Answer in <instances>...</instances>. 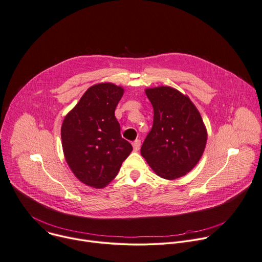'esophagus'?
<instances>
[{
  "instance_id": "1",
  "label": "esophagus",
  "mask_w": 262,
  "mask_h": 262,
  "mask_svg": "<svg viewBox=\"0 0 262 262\" xmlns=\"http://www.w3.org/2000/svg\"><path fill=\"white\" fill-rule=\"evenodd\" d=\"M132 146H133L134 151H138V150H139V147H140V140H139V139H135V140L132 142Z\"/></svg>"
}]
</instances>
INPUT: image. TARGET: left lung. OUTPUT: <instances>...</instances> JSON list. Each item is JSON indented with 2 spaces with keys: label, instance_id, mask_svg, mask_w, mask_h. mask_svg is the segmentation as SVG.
<instances>
[{
  "label": "left lung",
  "instance_id": "1",
  "mask_svg": "<svg viewBox=\"0 0 262 262\" xmlns=\"http://www.w3.org/2000/svg\"><path fill=\"white\" fill-rule=\"evenodd\" d=\"M154 108V121L140 153L161 178L172 180L190 171L204 152L207 132L201 114L175 89L146 90Z\"/></svg>",
  "mask_w": 262,
  "mask_h": 262
}]
</instances>
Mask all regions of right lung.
Returning a JSON list of instances; mask_svg holds the SVG:
<instances>
[{"instance_id": "obj_1", "label": "right lung", "mask_w": 262, "mask_h": 262, "mask_svg": "<svg viewBox=\"0 0 262 262\" xmlns=\"http://www.w3.org/2000/svg\"><path fill=\"white\" fill-rule=\"evenodd\" d=\"M123 94V87L112 83L94 85L62 123L67 162L81 182L95 188L111 182L133 150L131 143L121 136L114 115Z\"/></svg>"}]
</instances>
